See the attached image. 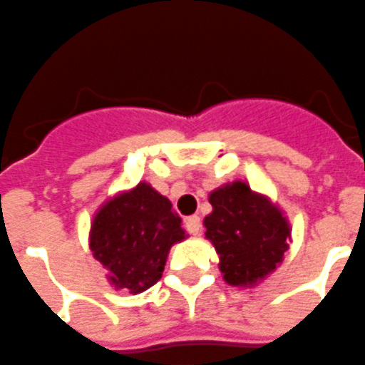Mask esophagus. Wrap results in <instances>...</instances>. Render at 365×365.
Returning a JSON list of instances; mask_svg holds the SVG:
<instances>
[{
  "instance_id": "34e87169",
  "label": "esophagus",
  "mask_w": 365,
  "mask_h": 365,
  "mask_svg": "<svg viewBox=\"0 0 365 365\" xmlns=\"http://www.w3.org/2000/svg\"><path fill=\"white\" fill-rule=\"evenodd\" d=\"M201 217L199 216H190V217H186V230H188L190 235H194V236H197V235H201Z\"/></svg>"
}]
</instances>
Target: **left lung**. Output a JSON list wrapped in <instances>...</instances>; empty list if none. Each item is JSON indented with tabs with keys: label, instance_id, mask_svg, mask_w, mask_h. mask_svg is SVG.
<instances>
[{
	"label": "left lung",
	"instance_id": "left-lung-1",
	"mask_svg": "<svg viewBox=\"0 0 365 365\" xmlns=\"http://www.w3.org/2000/svg\"><path fill=\"white\" fill-rule=\"evenodd\" d=\"M212 212L205 217V236L220 255L227 284L251 288L280 266L292 238L288 217L272 199L242 180L210 192Z\"/></svg>",
	"mask_w": 365,
	"mask_h": 365
}]
</instances>
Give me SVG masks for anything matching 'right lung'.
Masks as SVG:
<instances>
[{
	"instance_id": "1",
	"label": "right lung",
	"mask_w": 365,
	"mask_h": 365,
	"mask_svg": "<svg viewBox=\"0 0 365 365\" xmlns=\"http://www.w3.org/2000/svg\"><path fill=\"white\" fill-rule=\"evenodd\" d=\"M170 199L148 182L107 199L93 214L90 251L116 289L142 294L160 280L171 245L186 238Z\"/></svg>"
}]
</instances>
